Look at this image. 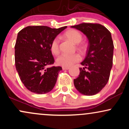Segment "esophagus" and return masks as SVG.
Instances as JSON below:
<instances>
[{
    "label": "esophagus",
    "mask_w": 129,
    "mask_h": 129,
    "mask_svg": "<svg viewBox=\"0 0 129 129\" xmlns=\"http://www.w3.org/2000/svg\"><path fill=\"white\" fill-rule=\"evenodd\" d=\"M69 67H62V70H69Z\"/></svg>",
    "instance_id": "esophagus-1"
}]
</instances>
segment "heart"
<instances>
[{
  "mask_svg": "<svg viewBox=\"0 0 129 129\" xmlns=\"http://www.w3.org/2000/svg\"><path fill=\"white\" fill-rule=\"evenodd\" d=\"M64 36L67 39L77 44L78 48L80 50H83L84 45L80 44L82 41V36L79 31L75 29H70L67 30L64 33ZM50 50L54 55H57L59 53V41L57 38H54L50 44ZM81 60V56L78 53L72 54H62L60 55L56 59L57 65L62 67H70L72 65Z\"/></svg>",
  "mask_w": 129,
  "mask_h": 129,
  "instance_id": "obj_1",
  "label": "heart"
}]
</instances>
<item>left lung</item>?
Returning a JSON list of instances; mask_svg holds the SVG:
<instances>
[{"instance_id":"1","label":"left lung","mask_w":129,"mask_h":129,"mask_svg":"<svg viewBox=\"0 0 129 129\" xmlns=\"http://www.w3.org/2000/svg\"><path fill=\"white\" fill-rule=\"evenodd\" d=\"M87 37L88 46L85 59L81 62L79 76L74 85L81 94H97L106 86L113 65V42L110 32L99 23H82L72 26Z\"/></svg>"}]
</instances>
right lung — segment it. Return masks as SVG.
<instances>
[{
	"instance_id": "obj_1",
	"label": "right lung",
	"mask_w": 129,
	"mask_h": 129,
	"mask_svg": "<svg viewBox=\"0 0 129 129\" xmlns=\"http://www.w3.org/2000/svg\"><path fill=\"white\" fill-rule=\"evenodd\" d=\"M66 28L28 26L18 33L14 47L16 69L22 83L31 92L45 94L55 85L62 67L46 66L54 62L51 41Z\"/></svg>"
}]
</instances>
